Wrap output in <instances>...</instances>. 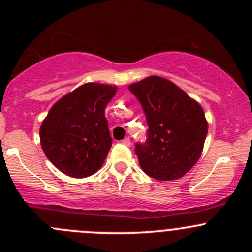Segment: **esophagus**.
<instances>
[{
    "mask_svg": "<svg viewBox=\"0 0 252 252\" xmlns=\"http://www.w3.org/2000/svg\"><path fill=\"white\" fill-rule=\"evenodd\" d=\"M122 144H123V145H126V146H130V145H131V142H130V139H129V138H126V139H123V140H122Z\"/></svg>",
    "mask_w": 252,
    "mask_h": 252,
    "instance_id": "obj_1",
    "label": "esophagus"
}]
</instances>
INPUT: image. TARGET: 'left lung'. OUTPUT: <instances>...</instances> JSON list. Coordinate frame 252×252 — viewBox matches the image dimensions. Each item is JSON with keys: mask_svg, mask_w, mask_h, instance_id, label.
I'll use <instances>...</instances> for the list:
<instances>
[{"mask_svg": "<svg viewBox=\"0 0 252 252\" xmlns=\"http://www.w3.org/2000/svg\"><path fill=\"white\" fill-rule=\"evenodd\" d=\"M149 129L135 144L142 171L156 180L179 179L200 158L207 135L201 106L172 81L149 77L131 84Z\"/></svg>", "mask_w": 252, "mask_h": 252, "instance_id": "obj_1", "label": "left lung"}]
</instances>
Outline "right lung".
I'll return each mask as SVG.
<instances>
[{
	"label": "right lung",
	"mask_w": 252,
	"mask_h": 252,
	"mask_svg": "<svg viewBox=\"0 0 252 252\" xmlns=\"http://www.w3.org/2000/svg\"><path fill=\"white\" fill-rule=\"evenodd\" d=\"M116 86L88 83L52 106L40 128L47 158L61 172L86 178L98 171L111 149L105 108Z\"/></svg>",
	"instance_id": "obj_1"
}]
</instances>
